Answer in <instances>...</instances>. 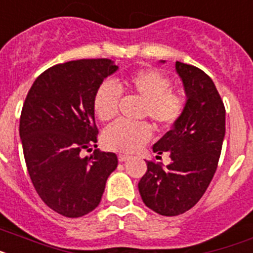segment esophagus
Instances as JSON below:
<instances>
[{
    "instance_id": "34e87169",
    "label": "esophagus",
    "mask_w": 253,
    "mask_h": 253,
    "mask_svg": "<svg viewBox=\"0 0 253 253\" xmlns=\"http://www.w3.org/2000/svg\"><path fill=\"white\" fill-rule=\"evenodd\" d=\"M128 159H130V156H125V154H120V156H118V161H120V162H126Z\"/></svg>"
}]
</instances>
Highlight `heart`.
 Listing matches in <instances>:
<instances>
[{
    "mask_svg": "<svg viewBox=\"0 0 253 253\" xmlns=\"http://www.w3.org/2000/svg\"><path fill=\"white\" fill-rule=\"evenodd\" d=\"M125 86L145 100L143 114L158 126L169 127L179 120L184 110L181 95L171 91V82L163 73L148 68L135 72L125 81ZM121 88L112 81L100 84L94 97V110L103 122L113 120L118 114ZM152 139V128L148 123L117 121L103 132V144L109 150L135 153Z\"/></svg>",
    "mask_w": 253,
    "mask_h": 253,
    "instance_id": "1",
    "label": "heart"
}]
</instances>
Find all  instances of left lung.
Segmentation results:
<instances>
[{
    "label": "left lung",
    "instance_id": "left-lung-1",
    "mask_svg": "<svg viewBox=\"0 0 253 253\" xmlns=\"http://www.w3.org/2000/svg\"><path fill=\"white\" fill-rule=\"evenodd\" d=\"M165 63V60H161ZM186 103L172 130L153 145V152L169 153L163 167L146 162L139 182L143 202L162 216L181 215L209 188L217 169L225 136V107L213 81L199 68L176 61Z\"/></svg>",
    "mask_w": 253,
    "mask_h": 253
}]
</instances>
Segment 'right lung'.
<instances>
[{
    "mask_svg": "<svg viewBox=\"0 0 253 253\" xmlns=\"http://www.w3.org/2000/svg\"><path fill=\"white\" fill-rule=\"evenodd\" d=\"M117 71L109 59L54 65L38 76L25 97L19 133L27 169L42 201L65 217L94 211L118 165L110 152L81 157L82 149L97 146L94 97Z\"/></svg>",
    "mask_w": 253,
    "mask_h": 253,
    "instance_id": "obj_1",
    "label": "right lung"
}]
</instances>
